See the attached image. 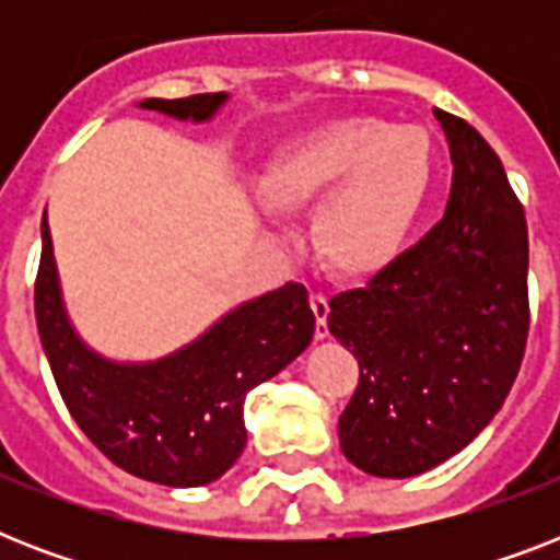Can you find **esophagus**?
Listing matches in <instances>:
<instances>
[{
	"instance_id": "esophagus-1",
	"label": "esophagus",
	"mask_w": 560,
	"mask_h": 560,
	"mask_svg": "<svg viewBox=\"0 0 560 560\" xmlns=\"http://www.w3.org/2000/svg\"><path fill=\"white\" fill-rule=\"evenodd\" d=\"M311 311L316 316V337L323 340V337H328V296H325L323 290L311 293Z\"/></svg>"
}]
</instances>
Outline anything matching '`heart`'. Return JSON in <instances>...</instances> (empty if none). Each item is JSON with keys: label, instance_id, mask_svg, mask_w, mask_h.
<instances>
[{"label": "heart", "instance_id": "1", "mask_svg": "<svg viewBox=\"0 0 560 560\" xmlns=\"http://www.w3.org/2000/svg\"><path fill=\"white\" fill-rule=\"evenodd\" d=\"M433 183V144L418 127L377 116H337L272 153L258 177L279 214L316 206L314 246L346 276H369L395 258Z\"/></svg>", "mask_w": 560, "mask_h": 560}]
</instances>
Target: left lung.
<instances>
[{"label":"left lung","mask_w":560,"mask_h":560,"mask_svg":"<svg viewBox=\"0 0 560 560\" xmlns=\"http://www.w3.org/2000/svg\"><path fill=\"white\" fill-rule=\"evenodd\" d=\"M451 142L444 218L363 288L328 302L358 358L340 447L372 477L442 465L500 412L529 337V232L494 148L435 109Z\"/></svg>","instance_id":"left-lung-1"}]
</instances>
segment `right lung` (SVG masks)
Masks as SVG:
<instances>
[{
    "label": "right lung",
    "instance_id": "1",
    "mask_svg": "<svg viewBox=\"0 0 560 560\" xmlns=\"http://www.w3.org/2000/svg\"><path fill=\"white\" fill-rule=\"evenodd\" d=\"M223 92L148 98L144 109L206 121ZM34 316L66 409L118 468L148 482L194 488L223 477L246 447L244 400L299 358L314 337V311L299 281L253 299L211 331L156 363L125 366L92 354L66 319L51 232L43 218Z\"/></svg>",
    "mask_w": 560,
    "mask_h": 560
}]
</instances>
